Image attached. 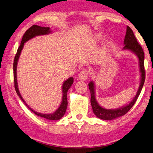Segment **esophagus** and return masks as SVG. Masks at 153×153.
Returning <instances> with one entry per match:
<instances>
[{"mask_svg": "<svg viewBox=\"0 0 153 153\" xmlns=\"http://www.w3.org/2000/svg\"><path fill=\"white\" fill-rule=\"evenodd\" d=\"M89 74V71L87 69H83L80 72L79 74V79L81 80V81H86L88 79Z\"/></svg>", "mask_w": 153, "mask_h": 153, "instance_id": "obj_1", "label": "esophagus"}]
</instances>
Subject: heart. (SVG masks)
I'll use <instances>...</instances> for the list:
<instances>
[{"label": "heart", "instance_id": "heart-1", "mask_svg": "<svg viewBox=\"0 0 153 153\" xmlns=\"http://www.w3.org/2000/svg\"><path fill=\"white\" fill-rule=\"evenodd\" d=\"M102 38V34L100 33H97L94 35V40L96 41H99Z\"/></svg>", "mask_w": 153, "mask_h": 153}]
</instances>
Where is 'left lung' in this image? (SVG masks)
Instances as JSON below:
<instances>
[{"instance_id": "1", "label": "left lung", "mask_w": 153, "mask_h": 153, "mask_svg": "<svg viewBox=\"0 0 153 153\" xmlns=\"http://www.w3.org/2000/svg\"><path fill=\"white\" fill-rule=\"evenodd\" d=\"M124 45L123 49L130 50L133 51L134 53L137 55L139 59V65L140 72H141V81H140V85L139 87V89L137 91L136 96L132 100L127 106H125L120 108L114 109V110H108L102 108L97 104L96 100V96H95V89H94V83L93 81H91L89 83V88L91 93V104L93 109L94 113L96 115L97 117L101 119L102 120H112L123 115L126 114L132 106L136 103V100L138 97L140 92L142 91V87H143L144 81H145V69H144V53L142 47L137 41L136 36L132 30L129 26L127 27L126 34L124 39Z\"/></svg>"}]
</instances>
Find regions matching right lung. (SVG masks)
I'll list each match as a JSON object with an SVG mask.
<instances>
[{
  "mask_svg": "<svg viewBox=\"0 0 153 153\" xmlns=\"http://www.w3.org/2000/svg\"><path fill=\"white\" fill-rule=\"evenodd\" d=\"M51 32L50 30V27H41L39 26H37V25H33L30 28H28L25 32L24 34L23 35V37H22L21 44H20L19 47H18L17 51V53L16 54V56H15L14 58V62H13V78H14V86L15 89H16V91L17 92V94L18 95L19 98L22 100V102L26 104V106L28 108L30 111H31L32 112H34L35 114H36L37 116H39L42 118L47 119V120H59L62 118V117L64 116L66 113V111L67 108L68 106V101H67V92L68 90L70 89V87L73 83L74 79L72 77L68 79L66 81H65L63 83V86H62V92H63V96H62V102L61 104H60L59 107L57 111L53 112V113L51 114H42L40 113V112H37L34 111V110L30 108L26 104V102L22 98V97L20 94L18 87H17V62H18V59L19 57V55L21 53V51L22 49L24 47V45L25 42L28 41V40L31 39L33 38V37L36 36H39V35H44V34H47Z\"/></svg>",
  "mask_w": 153,
  "mask_h": 153,
  "instance_id": "right-lung-1",
  "label": "right lung"
}]
</instances>
